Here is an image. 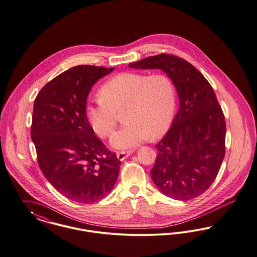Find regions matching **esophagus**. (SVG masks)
Masks as SVG:
<instances>
[{
	"mask_svg": "<svg viewBox=\"0 0 257 257\" xmlns=\"http://www.w3.org/2000/svg\"><path fill=\"white\" fill-rule=\"evenodd\" d=\"M131 153H132V151H118L117 153H116V156H117V158L122 161V160H124L125 158H127L129 155H131Z\"/></svg>",
	"mask_w": 257,
	"mask_h": 257,
	"instance_id": "obj_1",
	"label": "esophagus"
}]
</instances>
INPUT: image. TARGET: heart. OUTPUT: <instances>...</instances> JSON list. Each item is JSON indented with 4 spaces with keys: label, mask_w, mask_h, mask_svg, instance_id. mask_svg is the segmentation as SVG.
Listing matches in <instances>:
<instances>
[{
    "label": "heart",
    "mask_w": 257,
    "mask_h": 257,
    "mask_svg": "<svg viewBox=\"0 0 257 257\" xmlns=\"http://www.w3.org/2000/svg\"><path fill=\"white\" fill-rule=\"evenodd\" d=\"M176 108V88L165 74L124 72L108 78L100 97L91 99L85 114L96 135L106 139L117 125V112L124 109V127L111 138L115 148L135 147L147 138L164 135Z\"/></svg>",
    "instance_id": "1"
}]
</instances>
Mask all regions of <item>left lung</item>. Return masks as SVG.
Returning <instances> with one entry per match:
<instances>
[{
    "label": "left lung",
    "mask_w": 257,
    "mask_h": 257,
    "mask_svg": "<svg viewBox=\"0 0 257 257\" xmlns=\"http://www.w3.org/2000/svg\"><path fill=\"white\" fill-rule=\"evenodd\" d=\"M132 68L161 69L173 80L180 108L151 169L159 190L176 200H190L207 191L225 156L226 124L210 82L189 62L174 54L147 57Z\"/></svg>",
    "instance_id": "1"
}]
</instances>
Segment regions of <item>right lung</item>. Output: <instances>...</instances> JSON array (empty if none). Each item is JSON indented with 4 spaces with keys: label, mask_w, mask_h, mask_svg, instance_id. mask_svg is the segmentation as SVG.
Listing matches in <instances>:
<instances>
[{
    "label": "right lung",
    "mask_w": 257,
    "mask_h": 257,
    "mask_svg": "<svg viewBox=\"0 0 257 257\" xmlns=\"http://www.w3.org/2000/svg\"><path fill=\"white\" fill-rule=\"evenodd\" d=\"M113 68L80 65L54 77L34 102L31 137L38 164L62 195L82 204L107 195L121 162L95 135L86 118L91 87Z\"/></svg>",
    "instance_id": "right-lung-1"
}]
</instances>
